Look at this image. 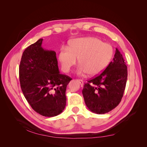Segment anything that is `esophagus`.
<instances>
[{"mask_svg": "<svg viewBox=\"0 0 147 147\" xmlns=\"http://www.w3.org/2000/svg\"><path fill=\"white\" fill-rule=\"evenodd\" d=\"M77 81L79 82L81 85H83V81L82 80H80V79H77Z\"/></svg>", "mask_w": 147, "mask_h": 147, "instance_id": "obj_1", "label": "esophagus"}]
</instances>
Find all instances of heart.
<instances>
[{"label":"heart","instance_id":"heart-1","mask_svg":"<svg viewBox=\"0 0 147 147\" xmlns=\"http://www.w3.org/2000/svg\"><path fill=\"white\" fill-rule=\"evenodd\" d=\"M113 55L111 45L103 43L98 38L86 37L76 38L70 44L69 47H63L58 58L63 71L67 73L76 64L79 58L80 65L76 73L96 76L100 74L108 65Z\"/></svg>","mask_w":147,"mask_h":147}]
</instances>
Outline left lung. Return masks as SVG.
<instances>
[{
	"label": "left lung",
	"instance_id": "1",
	"mask_svg": "<svg viewBox=\"0 0 147 147\" xmlns=\"http://www.w3.org/2000/svg\"><path fill=\"white\" fill-rule=\"evenodd\" d=\"M127 77V66L122 55L116 48L113 61L101 74L84 85L82 93L88 109L97 114L115 109L123 97Z\"/></svg>",
	"mask_w": 147,
	"mask_h": 147
}]
</instances>
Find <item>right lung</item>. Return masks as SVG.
<instances>
[{
	"label": "right lung",
	"mask_w": 147,
	"mask_h": 147,
	"mask_svg": "<svg viewBox=\"0 0 147 147\" xmlns=\"http://www.w3.org/2000/svg\"><path fill=\"white\" fill-rule=\"evenodd\" d=\"M43 39L27 47L19 65V80L28 103L45 117L60 114L66 105L65 91L71 80L60 73L56 53L41 47Z\"/></svg>",
	"instance_id": "add662e5"
}]
</instances>
